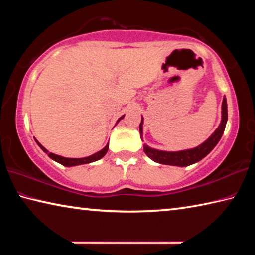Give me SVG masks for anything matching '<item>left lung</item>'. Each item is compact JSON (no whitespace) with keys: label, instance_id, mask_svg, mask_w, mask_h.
Segmentation results:
<instances>
[{"label":"left lung","instance_id":"left-lung-1","mask_svg":"<svg viewBox=\"0 0 255 255\" xmlns=\"http://www.w3.org/2000/svg\"><path fill=\"white\" fill-rule=\"evenodd\" d=\"M227 123V102L226 98L224 97L223 103H222V122L218 128L214 131L205 143L198 146V147L180 150V152H164V150H158L148 147L147 145H144V152L147 156L153 159L154 162L159 164H166V165H175V166H188L191 165L193 163L199 162L200 159L207 156L211 150L221 139L224 130H225V126ZM139 132L140 138L143 139V117H141V122L139 125Z\"/></svg>","mask_w":255,"mask_h":255}]
</instances>
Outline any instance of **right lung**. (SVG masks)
Returning a JSON list of instances; mask_svg holds the SVG:
<instances>
[{
  "instance_id": "1",
  "label": "right lung",
  "mask_w": 255,
  "mask_h": 255,
  "mask_svg": "<svg viewBox=\"0 0 255 255\" xmlns=\"http://www.w3.org/2000/svg\"><path fill=\"white\" fill-rule=\"evenodd\" d=\"M125 117V116H123V117H120L118 120H117V124L120 122V119H123ZM36 143L39 145V147L44 150V152L48 155V156L54 159V161L58 162L59 164H62V165L64 166H75V165H81V164H88V163H92V162H96L98 161V159L102 158L105 155L107 154L108 152V148H109V145L107 144V146L105 148H102L101 150H99L98 153L91 155V156H88V157H83V158H67V157H63V156H59V155H56V154H53V153H49L48 150H47L44 146H42L39 141L36 140Z\"/></svg>"
}]
</instances>
